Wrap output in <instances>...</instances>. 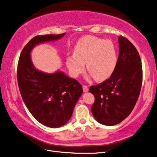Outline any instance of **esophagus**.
I'll return each mask as SVG.
<instances>
[{"instance_id":"34e87169","label":"esophagus","mask_w":157,"mask_h":157,"mask_svg":"<svg viewBox=\"0 0 157 157\" xmlns=\"http://www.w3.org/2000/svg\"><path fill=\"white\" fill-rule=\"evenodd\" d=\"M82 88H83V92H88L89 88H88L87 86H86V85H83V86H82Z\"/></svg>"}]
</instances>
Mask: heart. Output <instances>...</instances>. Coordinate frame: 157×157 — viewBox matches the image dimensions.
Masks as SVG:
<instances>
[{"mask_svg":"<svg viewBox=\"0 0 157 157\" xmlns=\"http://www.w3.org/2000/svg\"><path fill=\"white\" fill-rule=\"evenodd\" d=\"M117 62L116 49L111 40L94 36H85L79 39L74 54L66 58V65L74 77L83 72L86 64L90 78L101 81L111 76Z\"/></svg>","mask_w":157,"mask_h":157,"instance_id":"1","label":"heart"}]
</instances>
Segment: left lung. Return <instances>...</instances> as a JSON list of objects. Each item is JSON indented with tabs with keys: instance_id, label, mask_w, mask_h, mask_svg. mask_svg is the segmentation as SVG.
<instances>
[{
	"instance_id": "1",
	"label": "left lung",
	"mask_w": 157,
	"mask_h": 157,
	"mask_svg": "<svg viewBox=\"0 0 157 157\" xmlns=\"http://www.w3.org/2000/svg\"><path fill=\"white\" fill-rule=\"evenodd\" d=\"M119 55L109 79L91 86L95 101L92 113L98 122L115 125L130 115L138 99L142 82V62L135 46L125 37H118Z\"/></svg>"
}]
</instances>
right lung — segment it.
Instances as JSON below:
<instances>
[{"label": "right lung", "mask_w": 157, "mask_h": 157, "mask_svg": "<svg viewBox=\"0 0 157 157\" xmlns=\"http://www.w3.org/2000/svg\"><path fill=\"white\" fill-rule=\"evenodd\" d=\"M65 34L34 36L22 49L17 65L19 90L27 108L39 123L53 128L64 125L71 118L82 86L63 72L49 74L36 70L30 52L37 44L58 40Z\"/></svg>", "instance_id": "right-lung-1"}]
</instances>
